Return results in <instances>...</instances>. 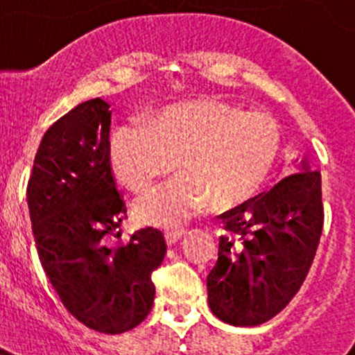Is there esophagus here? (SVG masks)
<instances>
[{
  "label": "esophagus",
  "instance_id": "34e87169",
  "mask_svg": "<svg viewBox=\"0 0 355 355\" xmlns=\"http://www.w3.org/2000/svg\"><path fill=\"white\" fill-rule=\"evenodd\" d=\"M185 234H187V230H185V228L173 227V228H168V230L164 232V239H166L168 244L173 245V244H177L182 237H185Z\"/></svg>",
  "mask_w": 355,
  "mask_h": 355
}]
</instances>
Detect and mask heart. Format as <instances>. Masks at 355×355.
<instances>
[{
	"label": "heart",
	"instance_id": "b5f03b06",
	"mask_svg": "<svg viewBox=\"0 0 355 355\" xmlns=\"http://www.w3.org/2000/svg\"><path fill=\"white\" fill-rule=\"evenodd\" d=\"M280 144V125L268 111L196 99L156 111L146 125L118 128L111 137V164L118 180L146 199L180 161L184 175L146 207L153 221L173 223L207 204L225 211L254 198Z\"/></svg>",
	"mask_w": 355,
	"mask_h": 355
}]
</instances>
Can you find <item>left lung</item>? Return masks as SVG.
<instances>
[{
    "label": "left lung",
    "instance_id": "left-lung-1",
    "mask_svg": "<svg viewBox=\"0 0 355 355\" xmlns=\"http://www.w3.org/2000/svg\"><path fill=\"white\" fill-rule=\"evenodd\" d=\"M221 218L207 302L225 323L257 327L287 306L309 273L323 230L321 173L302 161L299 173Z\"/></svg>",
    "mask_w": 355,
    "mask_h": 355
}]
</instances>
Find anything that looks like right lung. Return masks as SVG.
Instances as JSON below:
<instances>
[{"instance_id":"right-lung-1","label":"right lung","mask_w":355,"mask_h":355,"mask_svg":"<svg viewBox=\"0 0 355 355\" xmlns=\"http://www.w3.org/2000/svg\"><path fill=\"white\" fill-rule=\"evenodd\" d=\"M110 105L80 103L49 127L27 187L42 268L63 306L91 330L116 335L146 320L151 273L166 254L163 234L121 235L127 206L110 166Z\"/></svg>"}]
</instances>
